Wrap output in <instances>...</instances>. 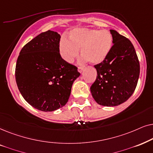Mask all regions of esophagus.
I'll use <instances>...</instances> for the list:
<instances>
[{"mask_svg": "<svg viewBox=\"0 0 153 153\" xmlns=\"http://www.w3.org/2000/svg\"><path fill=\"white\" fill-rule=\"evenodd\" d=\"M83 69H84V67L83 66H78V72H80V73L82 72Z\"/></svg>", "mask_w": 153, "mask_h": 153, "instance_id": "obj_1", "label": "esophagus"}]
</instances>
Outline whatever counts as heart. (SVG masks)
<instances>
[{"instance_id":"b5f03b06","label":"heart","mask_w":153,"mask_h":153,"mask_svg":"<svg viewBox=\"0 0 153 153\" xmlns=\"http://www.w3.org/2000/svg\"><path fill=\"white\" fill-rule=\"evenodd\" d=\"M113 45V36L108 30L80 28L71 30L70 40H61L59 50L62 58L71 63L78 56L81 48L85 60L98 64L108 56Z\"/></svg>"}]
</instances>
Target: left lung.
Wrapping results in <instances>:
<instances>
[{"mask_svg":"<svg viewBox=\"0 0 153 153\" xmlns=\"http://www.w3.org/2000/svg\"><path fill=\"white\" fill-rule=\"evenodd\" d=\"M113 45L108 56L94 65L97 71L90 90L97 103L115 106L125 102L135 90L140 74V64L131 41L111 30Z\"/></svg>","mask_w":153,"mask_h":153,"instance_id":"left-lung-1","label":"left lung"}]
</instances>
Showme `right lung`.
I'll return each mask as SVG.
<instances>
[{
	"instance_id": "obj_1",
	"label": "right lung",
	"mask_w": 153,
	"mask_h": 153,
	"mask_svg": "<svg viewBox=\"0 0 153 153\" xmlns=\"http://www.w3.org/2000/svg\"><path fill=\"white\" fill-rule=\"evenodd\" d=\"M58 33L48 30L26 43L20 51L15 68L18 89L30 105L53 111L66 105L78 68L61 56Z\"/></svg>"
}]
</instances>
